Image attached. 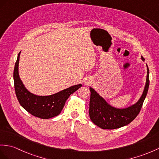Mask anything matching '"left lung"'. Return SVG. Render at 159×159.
Returning <instances> with one entry per match:
<instances>
[{
    "label": "left lung",
    "mask_w": 159,
    "mask_h": 159,
    "mask_svg": "<svg viewBox=\"0 0 159 159\" xmlns=\"http://www.w3.org/2000/svg\"><path fill=\"white\" fill-rule=\"evenodd\" d=\"M144 61V59L141 57ZM147 67L146 81L142 94L138 101L125 108L111 106L94 88L90 87V100L89 115L96 125L103 129H113L127 125L137 117L148 93L149 87V69Z\"/></svg>",
    "instance_id": "8db88e82"
}]
</instances>
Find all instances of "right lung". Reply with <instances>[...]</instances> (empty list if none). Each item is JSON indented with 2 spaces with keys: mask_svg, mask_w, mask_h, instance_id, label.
I'll use <instances>...</instances> for the list:
<instances>
[{
  "mask_svg": "<svg viewBox=\"0 0 159 159\" xmlns=\"http://www.w3.org/2000/svg\"><path fill=\"white\" fill-rule=\"evenodd\" d=\"M20 54L21 51L18 54L13 72L15 94L19 104L28 113L36 117L48 119L59 115L69 96L82 87V85L77 84L51 95L40 96L33 94L25 87L19 77Z\"/></svg>",
  "mask_w": 159,
  "mask_h": 159,
  "instance_id": "obj_1",
  "label": "right lung"
}]
</instances>
